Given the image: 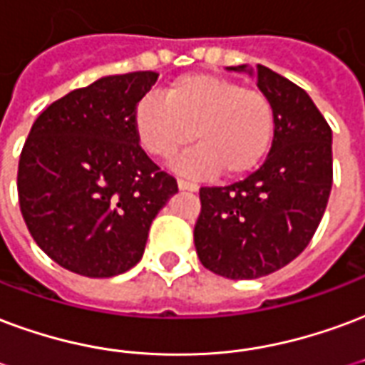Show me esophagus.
I'll return each instance as SVG.
<instances>
[{
  "mask_svg": "<svg viewBox=\"0 0 365 365\" xmlns=\"http://www.w3.org/2000/svg\"><path fill=\"white\" fill-rule=\"evenodd\" d=\"M178 187L182 191H197L199 190V185L193 182H187V180H178Z\"/></svg>",
  "mask_w": 365,
  "mask_h": 365,
  "instance_id": "obj_1",
  "label": "esophagus"
}]
</instances>
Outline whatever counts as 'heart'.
Masks as SVG:
<instances>
[{"instance_id":"obj_1","label":"heart","mask_w":365,"mask_h":365,"mask_svg":"<svg viewBox=\"0 0 365 365\" xmlns=\"http://www.w3.org/2000/svg\"><path fill=\"white\" fill-rule=\"evenodd\" d=\"M137 141L148 155L168 160L187 143L195 148L175 162L187 175L230 178L253 172L274 139V108L259 88L212 73H187L160 96H145L133 110Z\"/></svg>"}]
</instances>
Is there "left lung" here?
Wrapping results in <instances>:
<instances>
[{
    "mask_svg": "<svg viewBox=\"0 0 365 365\" xmlns=\"http://www.w3.org/2000/svg\"><path fill=\"white\" fill-rule=\"evenodd\" d=\"M247 71V66L230 67ZM257 86L274 108L263 166L242 182L201 187L193 240L205 269L232 280L279 271L312 242L333 185V131L309 94L265 66Z\"/></svg>",
    "mask_w": 365,
    "mask_h": 365,
    "instance_id": "1",
    "label": "left lung"
}]
</instances>
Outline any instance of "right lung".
I'll use <instances>...</instances> for the list:
<instances>
[{
  "label": "right lung",
  "mask_w": 365,
  "mask_h": 365,
  "mask_svg": "<svg viewBox=\"0 0 365 365\" xmlns=\"http://www.w3.org/2000/svg\"><path fill=\"white\" fill-rule=\"evenodd\" d=\"M155 71L110 75L56 100L32 123L19 160V205L34 242L91 279L129 271L178 183L143 150L137 102Z\"/></svg>",
  "instance_id": "obj_1"
}]
</instances>
